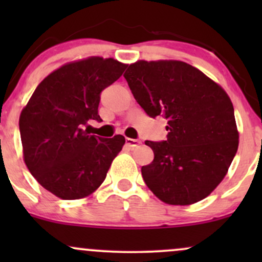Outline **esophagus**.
Wrapping results in <instances>:
<instances>
[{"label": "esophagus", "instance_id": "1", "mask_svg": "<svg viewBox=\"0 0 262 262\" xmlns=\"http://www.w3.org/2000/svg\"><path fill=\"white\" fill-rule=\"evenodd\" d=\"M125 143H127V145L130 146V148H134V146L139 145L140 141L137 139H132V138H127V139H125Z\"/></svg>", "mask_w": 262, "mask_h": 262}]
</instances>
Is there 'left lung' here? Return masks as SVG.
<instances>
[{
  "instance_id": "8db88e82",
  "label": "left lung",
  "mask_w": 262,
  "mask_h": 262,
  "mask_svg": "<svg viewBox=\"0 0 262 262\" xmlns=\"http://www.w3.org/2000/svg\"><path fill=\"white\" fill-rule=\"evenodd\" d=\"M123 76L141 108L167 119V140L145 141L154 160L141 175L159 200L188 206L209 196L227 175L239 145L228 93L179 60H138Z\"/></svg>"
}]
</instances>
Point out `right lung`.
<instances>
[{"label":"right lung","mask_w":262,"mask_h":262,"mask_svg":"<svg viewBox=\"0 0 262 262\" xmlns=\"http://www.w3.org/2000/svg\"><path fill=\"white\" fill-rule=\"evenodd\" d=\"M127 64L90 56L60 66L39 83L19 116L23 159L29 172L61 200L89 197L106 179L125 143L123 135L87 132L98 116L100 95Z\"/></svg>","instance_id":"add662e5"}]
</instances>
